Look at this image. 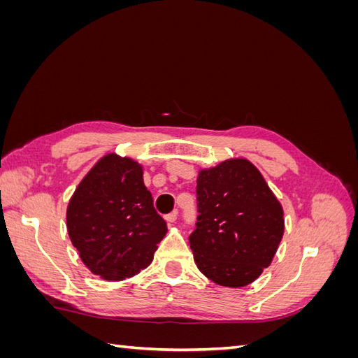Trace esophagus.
Segmentation results:
<instances>
[{"label": "esophagus", "mask_w": 358, "mask_h": 358, "mask_svg": "<svg viewBox=\"0 0 358 358\" xmlns=\"http://www.w3.org/2000/svg\"><path fill=\"white\" fill-rule=\"evenodd\" d=\"M178 220V212H171V213H169V215H166V221L167 222H175Z\"/></svg>", "instance_id": "esophagus-1"}]
</instances>
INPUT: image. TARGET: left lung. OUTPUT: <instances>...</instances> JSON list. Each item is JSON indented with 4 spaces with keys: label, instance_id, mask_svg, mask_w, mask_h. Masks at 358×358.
<instances>
[{
    "label": "left lung",
    "instance_id": "8db88e82",
    "mask_svg": "<svg viewBox=\"0 0 358 358\" xmlns=\"http://www.w3.org/2000/svg\"><path fill=\"white\" fill-rule=\"evenodd\" d=\"M197 222L189 248L215 284L245 287L270 266L284 234V212L255 166L229 159L197 179Z\"/></svg>",
    "mask_w": 358,
    "mask_h": 358
}]
</instances>
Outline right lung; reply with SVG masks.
I'll return each mask as SVG.
<instances>
[{"label": "right lung", "instance_id": "right-lung-1", "mask_svg": "<svg viewBox=\"0 0 358 358\" xmlns=\"http://www.w3.org/2000/svg\"><path fill=\"white\" fill-rule=\"evenodd\" d=\"M67 230L94 275L121 280L152 263L167 224L154 208L142 166L109 154L76 188L67 208Z\"/></svg>", "mask_w": 358, "mask_h": 358}]
</instances>
